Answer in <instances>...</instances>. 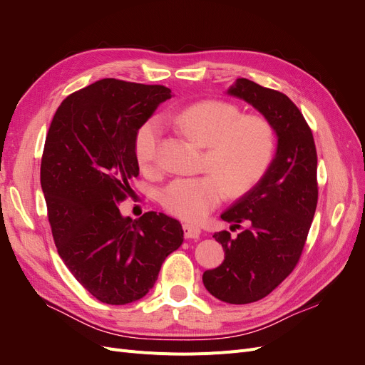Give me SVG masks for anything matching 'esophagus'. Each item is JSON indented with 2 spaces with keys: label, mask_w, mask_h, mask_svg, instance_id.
<instances>
[{
  "label": "esophagus",
  "mask_w": 365,
  "mask_h": 365,
  "mask_svg": "<svg viewBox=\"0 0 365 365\" xmlns=\"http://www.w3.org/2000/svg\"><path fill=\"white\" fill-rule=\"evenodd\" d=\"M182 230H184L185 239H200V236H201V230L192 224H184Z\"/></svg>",
  "instance_id": "1"
}]
</instances>
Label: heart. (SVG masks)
I'll return each instance as SVG.
<instances>
[{
  "label": "heart",
  "mask_w": 365,
  "mask_h": 365,
  "mask_svg": "<svg viewBox=\"0 0 365 365\" xmlns=\"http://www.w3.org/2000/svg\"><path fill=\"white\" fill-rule=\"evenodd\" d=\"M184 135L205 146V175L176 178L164 187L160 201L165 212L200 222L224 200L251 190L272 163L275 130L262 115H240L239 108L222 101H202L169 117ZM161 129L155 118L143 123L134 138V153L143 170L157 160Z\"/></svg>",
  "instance_id": "heart-1"
}]
</instances>
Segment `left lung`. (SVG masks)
I'll list each match as a JSON object with an SVG mask.
<instances>
[{
	"label": "left lung",
	"mask_w": 365,
	"mask_h": 365,
	"mask_svg": "<svg viewBox=\"0 0 365 365\" xmlns=\"http://www.w3.org/2000/svg\"><path fill=\"white\" fill-rule=\"evenodd\" d=\"M252 105L277 134V152L263 178L220 215L236 237H213L225 259L202 275L207 291L220 302L262 300L288 277L303 252L318 202L317 149L312 130L288 96L248 79L227 91Z\"/></svg>",
	"instance_id": "8db88e82"
}]
</instances>
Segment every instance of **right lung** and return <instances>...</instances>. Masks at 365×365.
<instances>
[{"mask_svg":"<svg viewBox=\"0 0 365 365\" xmlns=\"http://www.w3.org/2000/svg\"><path fill=\"white\" fill-rule=\"evenodd\" d=\"M170 97L163 85L102 79L70 94L51 120L41 161L51 235L76 280L106 304L145 297L184 240L176 219L134 220L117 207L140 172L137 130Z\"/></svg>","mask_w":365,"mask_h":365,"instance_id":"add662e5","label":"right lung"}]
</instances>
